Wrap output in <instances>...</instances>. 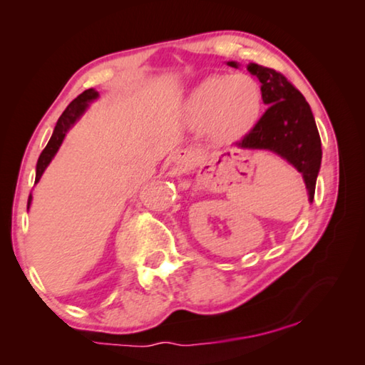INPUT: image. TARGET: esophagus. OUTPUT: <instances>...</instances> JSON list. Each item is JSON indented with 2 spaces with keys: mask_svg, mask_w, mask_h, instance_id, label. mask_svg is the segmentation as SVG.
<instances>
[{
  "mask_svg": "<svg viewBox=\"0 0 365 365\" xmlns=\"http://www.w3.org/2000/svg\"><path fill=\"white\" fill-rule=\"evenodd\" d=\"M195 159V153L190 151V150H180L177 154H175V163L178 165H188L191 160Z\"/></svg>",
  "mask_w": 365,
  "mask_h": 365,
  "instance_id": "obj_1",
  "label": "esophagus"
}]
</instances>
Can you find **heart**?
<instances>
[{
	"mask_svg": "<svg viewBox=\"0 0 365 365\" xmlns=\"http://www.w3.org/2000/svg\"><path fill=\"white\" fill-rule=\"evenodd\" d=\"M262 91L250 76H212L196 86L188 101L195 127H211L215 137L233 138L257 120Z\"/></svg>",
	"mask_w": 365,
	"mask_h": 365,
	"instance_id": "1",
	"label": "heart"
}]
</instances>
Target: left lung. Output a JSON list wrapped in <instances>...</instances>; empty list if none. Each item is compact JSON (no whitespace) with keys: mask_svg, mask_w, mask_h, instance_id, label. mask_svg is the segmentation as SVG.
Here are the masks:
<instances>
[{"mask_svg":"<svg viewBox=\"0 0 365 365\" xmlns=\"http://www.w3.org/2000/svg\"><path fill=\"white\" fill-rule=\"evenodd\" d=\"M237 67L235 63H228ZM261 82L267 109L255 127L237 141L243 150H269L292 163L304 177L309 200H314L322 160L320 135L312 110L301 91L282 72L255 63L246 66Z\"/></svg>","mask_w":365,"mask_h":365,"instance_id":"left-lung-1","label":"left lung"}]
</instances>
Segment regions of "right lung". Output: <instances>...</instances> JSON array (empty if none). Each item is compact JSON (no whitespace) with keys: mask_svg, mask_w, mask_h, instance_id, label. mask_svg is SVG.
Segmentation results:
<instances>
[{"mask_svg":"<svg viewBox=\"0 0 365 365\" xmlns=\"http://www.w3.org/2000/svg\"><path fill=\"white\" fill-rule=\"evenodd\" d=\"M98 96V93L95 90H85L82 95H78L76 100H73L69 106L66 108V110L63 114H61V117L58 119V123L56 127H54V132L51 135V138H49L48 145L45 146V150L41 151L40 158H38V163H36V177H35V183L40 180V177L43 172H45L46 165L49 164V160L53 159L54 154H56V151L59 150L61 143H63V140L66 137V132L69 130V127L72 125L73 122H76L80 114L83 113L85 108H86V103L95 100V98ZM30 201H32V195L29 196V206H30Z\"/></svg>","mask_w":365,"mask_h":365,"instance_id":"obj_1","label":"right lung"}]
</instances>
